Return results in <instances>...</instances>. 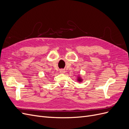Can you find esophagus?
<instances>
[{"label": "esophagus", "instance_id": "esophagus-1", "mask_svg": "<svg viewBox=\"0 0 129 129\" xmlns=\"http://www.w3.org/2000/svg\"><path fill=\"white\" fill-rule=\"evenodd\" d=\"M60 73L61 74H64L65 73V71L63 69H60Z\"/></svg>", "mask_w": 129, "mask_h": 129}]
</instances>
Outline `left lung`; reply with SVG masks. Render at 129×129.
Listing matches in <instances>:
<instances>
[{
  "instance_id": "1",
  "label": "left lung",
  "mask_w": 129,
  "mask_h": 129,
  "mask_svg": "<svg viewBox=\"0 0 129 129\" xmlns=\"http://www.w3.org/2000/svg\"><path fill=\"white\" fill-rule=\"evenodd\" d=\"M77 81L79 82H82V81H83V79H82V78H81V77L79 75V76H77Z\"/></svg>"
}]
</instances>
